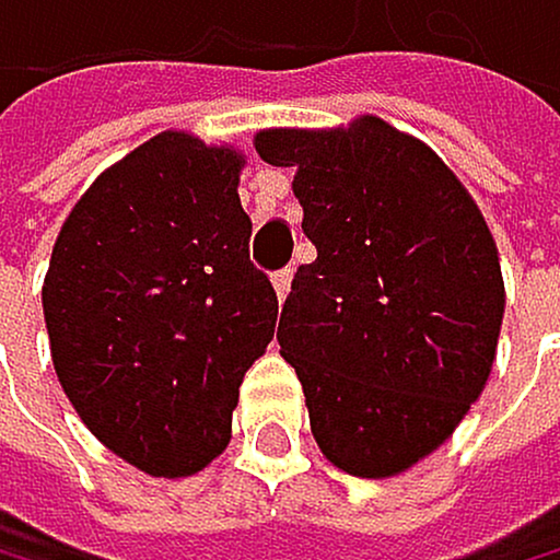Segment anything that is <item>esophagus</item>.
<instances>
[{
    "instance_id": "1",
    "label": "esophagus",
    "mask_w": 560,
    "mask_h": 560,
    "mask_svg": "<svg viewBox=\"0 0 560 560\" xmlns=\"http://www.w3.org/2000/svg\"><path fill=\"white\" fill-rule=\"evenodd\" d=\"M291 280H294V269H280V273H273V291L280 301L287 298V291H291Z\"/></svg>"
}]
</instances>
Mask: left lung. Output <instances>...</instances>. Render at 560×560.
<instances>
[{
	"instance_id": "left-lung-1",
	"label": "left lung",
	"mask_w": 560,
	"mask_h": 560,
	"mask_svg": "<svg viewBox=\"0 0 560 560\" xmlns=\"http://www.w3.org/2000/svg\"><path fill=\"white\" fill-rule=\"evenodd\" d=\"M256 153L294 167L318 252L277 332L315 442L350 477L407 474L491 378L505 280L488 220L439 153L378 115L259 129Z\"/></svg>"
}]
</instances>
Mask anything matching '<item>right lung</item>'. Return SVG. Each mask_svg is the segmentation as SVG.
I'll list each match as a JSON object with an SVG mask.
<instances>
[{
  "instance_id": "1",
  "label": "right lung",
  "mask_w": 560,
  "mask_h": 560,
  "mask_svg": "<svg viewBox=\"0 0 560 560\" xmlns=\"http://www.w3.org/2000/svg\"><path fill=\"white\" fill-rule=\"evenodd\" d=\"M242 167L231 143L158 132L101 171L51 248L55 375L90 434L150 477L199 474L228 448L237 385L277 329Z\"/></svg>"
}]
</instances>
